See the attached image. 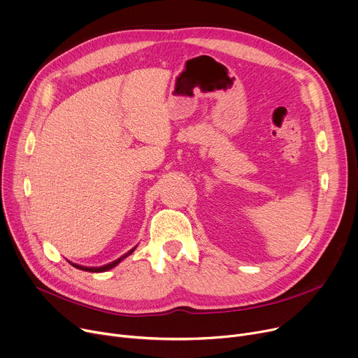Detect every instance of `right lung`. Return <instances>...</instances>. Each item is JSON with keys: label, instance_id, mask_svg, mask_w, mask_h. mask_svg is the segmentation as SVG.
<instances>
[{"label": "right lung", "instance_id": "obj_1", "mask_svg": "<svg viewBox=\"0 0 358 358\" xmlns=\"http://www.w3.org/2000/svg\"><path fill=\"white\" fill-rule=\"evenodd\" d=\"M136 249V246L135 248H132L129 252H127L125 255H122L121 257H117L116 260H113V262H110V264H108V265H103V266H96V268H89V266H82V265H78V264H73V262H70V265H73L75 268H78V269H80V271H86V272H96V273H99V272H106V271H109V269H112V268H115L117 264H121V262L125 259V257H128L134 250Z\"/></svg>", "mask_w": 358, "mask_h": 358}]
</instances>
